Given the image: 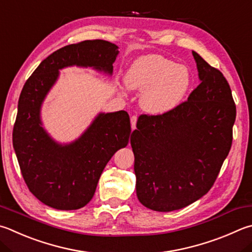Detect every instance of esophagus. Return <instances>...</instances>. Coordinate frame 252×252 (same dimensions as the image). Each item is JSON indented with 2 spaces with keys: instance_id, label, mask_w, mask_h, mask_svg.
Wrapping results in <instances>:
<instances>
[{
  "instance_id": "obj_1",
  "label": "esophagus",
  "mask_w": 252,
  "mask_h": 252,
  "mask_svg": "<svg viewBox=\"0 0 252 252\" xmlns=\"http://www.w3.org/2000/svg\"><path fill=\"white\" fill-rule=\"evenodd\" d=\"M136 121H138V117H136V116H132V117H131V126H132V130L135 129Z\"/></svg>"
}]
</instances>
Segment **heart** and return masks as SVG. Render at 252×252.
Listing matches in <instances>:
<instances>
[{
    "label": "heart",
    "instance_id": "heart-1",
    "mask_svg": "<svg viewBox=\"0 0 252 252\" xmlns=\"http://www.w3.org/2000/svg\"><path fill=\"white\" fill-rule=\"evenodd\" d=\"M126 85L143 91L141 107L146 112L161 114L172 110L184 98L190 84L189 71L162 55H148L126 70Z\"/></svg>",
    "mask_w": 252,
    "mask_h": 252
}]
</instances>
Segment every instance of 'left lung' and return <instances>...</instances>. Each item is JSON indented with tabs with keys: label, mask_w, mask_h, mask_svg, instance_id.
<instances>
[{
	"label": "left lung",
	"mask_w": 252,
	"mask_h": 252,
	"mask_svg": "<svg viewBox=\"0 0 252 252\" xmlns=\"http://www.w3.org/2000/svg\"><path fill=\"white\" fill-rule=\"evenodd\" d=\"M193 56L200 84L172 110L141 114L131 135L136 195L157 212L184 208L207 194L231 148L236 104L229 84Z\"/></svg>",
	"instance_id": "obj_1"
}]
</instances>
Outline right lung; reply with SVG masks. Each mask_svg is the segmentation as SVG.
<instances>
[{"label": "right lung", "instance_id": "obj_1", "mask_svg": "<svg viewBox=\"0 0 252 252\" xmlns=\"http://www.w3.org/2000/svg\"><path fill=\"white\" fill-rule=\"evenodd\" d=\"M118 53L117 45L102 39L67 45L45 58L23 87L13 146L30 191L49 207L72 210L88 204L107 163L129 143L131 126L126 111L101 113L81 138L59 145L40 126V104L59 69L89 66L111 74Z\"/></svg>", "mask_w": 252, "mask_h": 252}]
</instances>
